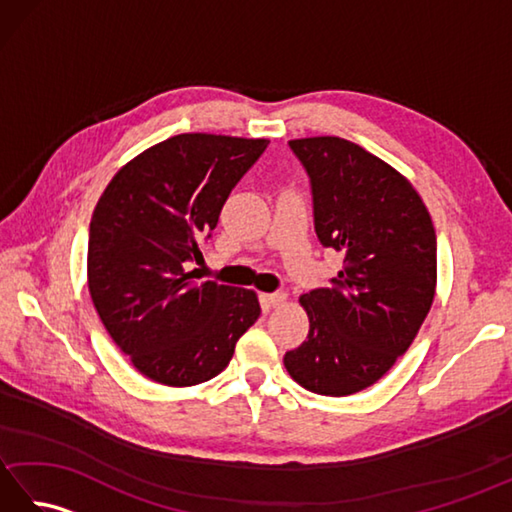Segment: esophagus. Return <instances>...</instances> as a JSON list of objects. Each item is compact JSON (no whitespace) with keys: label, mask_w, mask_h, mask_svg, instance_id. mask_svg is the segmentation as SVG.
<instances>
[{"label":"esophagus","mask_w":512,"mask_h":512,"mask_svg":"<svg viewBox=\"0 0 512 512\" xmlns=\"http://www.w3.org/2000/svg\"><path fill=\"white\" fill-rule=\"evenodd\" d=\"M286 299H288V295L286 292H270V295H266V303L268 306H273V308H279V306H284L286 303Z\"/></svg>","instance_id":"obj_1"}]
</instances>
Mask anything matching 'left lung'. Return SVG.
Returning a JSON list of instances; mask_svg holds the SVG:
<instances>
[{
    "mask_svg": "<svg viewBox=\"0 0 512 512\" xmlns=\"http://www.w3.org/2000/svg\"><path fill=\"white\" fill-rule=\"evenodd\" d=\"M312 189L314 231L343 253L330 288L301 295L308 339L288 374L321 396H350L409 350L436 295V231L411 182L336 136L290 140Z\"/></svg>",
    "mask_w": 512,
    "mask_h": 512,
    "instance_id": "1",
    "label": "left lung"
}]
</instances>
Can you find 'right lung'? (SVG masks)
<instances>
[{
  "label": "right lung",
  "mask_w": 512,
  "mask_h": 512,
  "mask_svg": "<svg viewBox=\"0 0 512 512\" xmlns=\"http://www.w3.org/2000/svg\"><path fill=\"white\" fill-rule=\"evenodd\" d=\"M266 138L180 134L129 160L90 222L88 288L96 312L140 374L169 387L211 380L257 321L253 290L193 284L235 184Z\"/></svg>",
  "instance_id": "obj_1"
}]
</instances>
